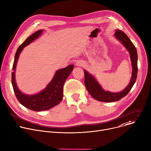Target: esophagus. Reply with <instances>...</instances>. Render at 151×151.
<instances>
[{"label":"esophagus","mask_w":151,"mask_h":151,"mask_svg":"<svg viewBox=\"0 0 151 151\" xmlns=\"http://www.w3.org/2000/svg\"><path fill=\"white\" fill-rule=\"evenodd\" d=\"M76 65L78 67H82L84 65V63L83 61H81V60H79L76 63Z\"/></svg>","instance_id":"esophagus-1"}]
</instances>
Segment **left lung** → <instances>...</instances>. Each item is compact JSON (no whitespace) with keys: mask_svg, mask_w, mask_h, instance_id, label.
<instances>
[{"mask_svg":"<svg viewBox=\"0 0 151 151\" xmlns=\"http://www.w3.org/2000/svg\"><path fill=\"white\" fill-rule=\"evenodd\" d=\"M115 36L123 44L129 52L132 66V77L129 85L123 91L118 93H112L104 90L95 78L84 70V84L86 87L90 95L95 99L99 101L110 103L119 101V99H121L128 94L135 84L137 77L138 55L135 45L130 41L128 36L121 30L116 29L115 33Z\"/></svg>","mask_w":151,"mask_h":151,"instance_id":"obj_1","label":"left lung"}]
</instances>
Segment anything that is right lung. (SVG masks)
I'll return each mask as SVG.
<instances>
[{
  "mask_svg": "<svg viewBox=\"0 0 151 151\" xmlns=\"http://www.w3.org/2000/svg\"><path fill=\"white\" fill-rule=\"evenodd\" d=\"M42 32V29H40L35 32L28 37L25 41L19 47L14 56L13 65V72L12 73V82L14 92L19 102L26 108L37 112L48 110L58 105L61 101L63 98L64 84L74 67L73 64H72L57 70L51 82L47 85L44 90L37 94L27 95L20 91L15 81V70L19 54L25 46L34 41L41 35Z\"/></svg>",
  "mask_w": 151,
  "mask_h": 151,
  "instance_id": "right-lung-1",
  "label": "right lung"
}]
</instances>
